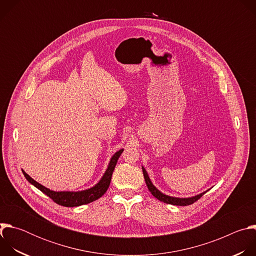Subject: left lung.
<instances>
[{
    "instance_id": "obj_1",
    "label": "left lung",
    "mask_w": 256,
    "mask_h": 256,
    "mask_svg": "<svg viewBox=\"0 0 256 256\" xmlns=\"http://www.w3.org/2000/svg\"><path fill=\"white\" fill-rule=\"evenodd\" d=\"M142 174H144V181L146 184H147V186L149 188V190L151 192V194L156 198H158L159 200L163 202H166V204H174V206H190V204H192L194 202H196V200H198L206 192L200 194H198L196 196H192V198H172V196H168L162 192H160L151 182L149 176H148V173L147 171L144 170V168L142 167Z\"/></svg>"
}]
</instances>
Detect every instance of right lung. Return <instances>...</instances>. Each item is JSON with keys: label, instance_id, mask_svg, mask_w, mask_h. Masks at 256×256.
Wrapping results in <instances>:
<instances>
[{"label": "right lung", "instance_id": "add662e5", "mask_svg": "<svg viewBox=\"0 0 256 256\" xmlns=\"http://www.w3.org/2000/svg\"><path fill=\"white\" fill-rule=\"evenodd\" d=\"M122 149L116 152L110 162H109L108 168L106 169L103 177L101 180L98 182V184L93 186L90 190H86L83 192H52L44 186L40 184L38 182H36L34 179H32L25 171L22 170L24 176L26 179L30 182L31 184H33L35 188H38L40 192H42L44 194H46L48 198H50L56 204L62 206H79L82 204H86L89 202H92L98 198H100L107 190L109 188V184H110L112 181V176L114 173V170L116 168V165L118 163V160L120 156L122 153Z\"/></svg>", "mask_w": 256, "mask_h": 256}]
</instances>
